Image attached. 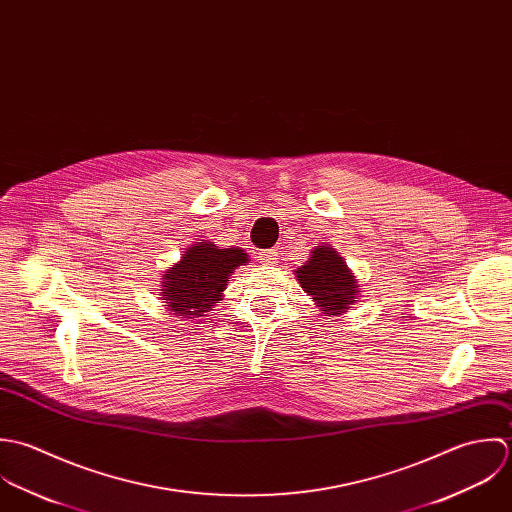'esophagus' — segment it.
<instances>
[{
    "label": "esophagus",
    "mask_w": 512,
    "mask_h": 512,
    "mask_svg": "<svg viewBox=\"0 0 512 512\" xmlns=\"http://www.w3.org/2000/svg\"><path fill=\"white\" fill-rule=\"evenodd\" d=\"M259 259L263 265H275L279 259V253H277V249H267V251L259 253Z\"/></svg>",
    "instance_id": "esophagus-1"
}]
</instances>
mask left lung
Returning a JSON list of instances; mask_svg holds the SVG:
<instances>
[{"label": "left lung", "mask_w": 512, "mask_h": 512, "mask_svg": "<svg viewBox=\"0 0 512 512\" xmlns=\"http://www.w3.org/2000/svg\"><path fill=\"white\" fill-rule=\"evenodd\" d=\"M310 253L307 263L295 271L303 291L320 307L322 316H338L350 310L360 291L344 259L328 245H318Z\"/></svg>", "instance_id": "left-lung-1"}]
</instances>
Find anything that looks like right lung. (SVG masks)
Here are the masks:
<instances>
[{"instance_id": "right-lung-1", "label": "right lung", "mask_w": 512, "mask_h": 512, "mask_svg": "<svg viewBox=\"0 0 512 512\" xmlns=\"http://www.w3.org/2000/svg\"><path fill=\"white\" fill-rule=\"evenodd\" d=\"M247 261V253L239 247L219 249L211 241L200 239L164 273L160 299L172 314L196 320L221 301L233 269Z\"/></svg>"}]
</instances>
